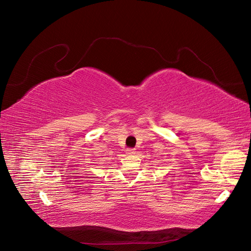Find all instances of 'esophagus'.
<instances>
[{"label": "esophagus", "mask_w": 251, "mask_h": 251, "mask_svg": "<svg viewBox=\"0 0 251 251\" xmlns=\"http://www.w3.org/2000/svg\"><path fill=\"white\" fill-rule=\"evenodd\" d=\"M136 151H135V149H132V148H128V149H127V150H126V153L127 154H134Z\"/></svg>", "instance_id": "esophagus-1"}]
</instances>
